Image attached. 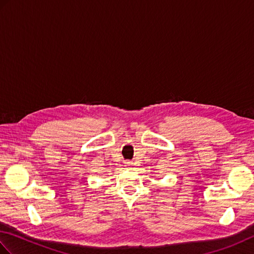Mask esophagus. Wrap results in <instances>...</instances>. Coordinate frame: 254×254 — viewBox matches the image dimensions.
I'll use <instances>...</instances> for the list:
<instances>
[{
  "instance_id": "34e87169",
  "label": "esophagus",
  "mask_w": 254,
  "mask_h": 254,
  "mask_svg": "<svg viewBox=\"0 0 254 254\" xmlns=\"http://www.w3.org/2000/svg\"><path fill=\"white\" fill-rule=\"evenodd\" d=\"M132 166H133V164L131 162H126L125 163V167H126V168H128V169H131Z\"/></svg>"
}]
</instances>
